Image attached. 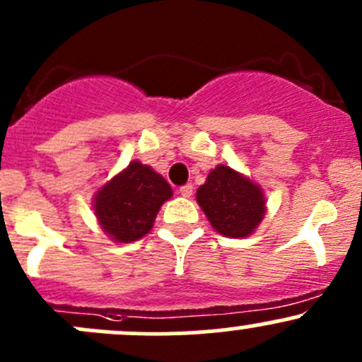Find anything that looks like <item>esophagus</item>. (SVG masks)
<instances>
[{
	"label": "esophagus",
	"mask_w": 362,
	"mask_h": 362,
	"mask_svg": "<svg viewBox=\"0 0 362 362\" xmlns=\"http://www.w3.org/2000/svg\"><path fill=\"white\" fill-rule=\"evenodd\" d=\"M180 196H184V198H191L192 196V185L191 184H187V185H184V187H180Z\"/></svg>",
	"instance_id": "1"
}]
</instances>
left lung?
Wrapping results in <instances>:
<instances>
[{"label": "left lung", "instance_id": "1", "mask_svg": "<svg viewBox=\"0 0 362 362\" xmlns=\"http://www.w3.org/2000/svg\"><path fill=\"white\" fill-rule=\"evenodd\" d=\"M211 228L228 238L250 236L266 215L264 191L240 171L217 164L196 192Z\"/></svg>", "mask_w": 362, "mask_h": 362}]
</instances>
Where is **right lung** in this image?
I'll return each instance as SVG.
<instances>
[{
  "label": "right lung",
  "mask_w": 362,
  "mask_h": 362,
  "mask_svg": "<svg viewBox=\"0 0 362 362\" xmlns=\"http://www.w3.org/2000/svg\"><path fill=\"white\" fill-rule=\"evenodd\" d=\"M173 196L163 175L131 160L94 192L93 208L101 231L115 243H131L152 229L159 208Z\"/></svg>",
  "instance_id": "obj_1"
}]
</instances>
